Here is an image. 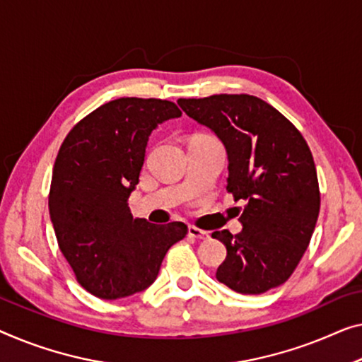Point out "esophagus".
<instances>
[{
	"label": "esophagus",
	"instance_id": "esophagus-1",
	"mask_svg": "<svg viewBox=\"0 0 362 362\" xmlns=\"http://www.w3.org/2000/svg\"><path fill=\"white\" fill-rule=\"evenodd\" d=\"M188 235L193 237V239H198V240H208L209 239V234L206 233V230H202L195 228V226H190L188 228Z\"/></svg>",
	"mask_w": 362,
	"mask_h": 362
}]
</instances>
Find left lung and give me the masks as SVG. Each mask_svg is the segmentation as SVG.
<instances>
[{
	"instance_id": "obj_1",
	"label": "left lung",
	"mask_w": 362,
	"mask_h": 362,
	"mask_svg": "<svg viewBox=\"0 0 362 362\" xmlns=\"http://www.w3.org/2000/svg\"><path fill=\"white\" fill-rule=\"evenodd\" d=\"M188 117L221 139L228 153V187L247 203L242 230L211 237L228 257L216 278L235 293L262 294L288 279L309 245L320 211L314 158L288 118L249 94L179 99Z\"/></svg>"
}]
</instances>
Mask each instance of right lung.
I'll use <instances>...</instances> for the list:
<instances>
[{"label": "right lung", "instance_id": "right-lung-1", "mask_svg": "<svg viewBox=\"0 0 362 362\" xmlns=\"http://www.w3.org/2000/svg\"><path fill=\"white\" fill-rule=\"evenodd\" d=\"M180 115L174 102L122 97L83 118L58 151L48 211L78 283L97 298L149 288L167 250L188 233L179 221L133 219L128 206L151 133Z\"/></svg>", "mask_w": 362, "mask_h": 362}]
</instances>
